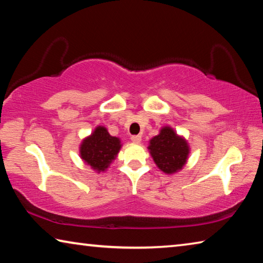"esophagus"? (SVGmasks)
<instances>
[{"label": "esophagus", "mask_w": 263, "mask_h": 263, "mask_svg": "<svg viewBox=\"0 0 263 263\" xmlns=\"http://www.w3.org/2000/svg\"><path fill=\"white\" fill-rule=\"evenodd\" d=\"M131 140L133 141V142H136V144H139V142L141 141V136H132L131 137Z\"/></svg>", "instance_id": "esophagus-1"}]
</instances>
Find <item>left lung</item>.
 I'll use <instances>...</instances> for the list:
<instances>
[{
	"mask_svg": "<svg viewBox=\"0 0 263 263\" xmlns=\"http://www.w3.org/2000/svg\"><path fill=\"white\" fill-rule=\"evenodd\" d=\"M148 149L154 162L166 174L182 169L189 155L186 141L168 126L162 127L159 135L151 139Z\"/></svg>",
	"mask_w": 263,
	"mask_h": 263,
	"instance_id": "8db88e82",
	"label": "left lung"
}]
</instances>
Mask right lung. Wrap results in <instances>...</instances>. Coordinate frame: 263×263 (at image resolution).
I'll use <instances>...</instances> for the list:
<instances>
[{
    "instance_id": "1",
    "label": "right lung",
    "mask_w": 263,
    "mask_h": 263,
    "mask_svg": "<svg viewBox=\"0 0 263 263\" xmlns=\"http://www.w3.org/2000/svg\"><path fill=\"white\" fill-rule=\"evenodd\" d=\"M121 140L109 135L106 128L97 126L95 131L82 141L80 147L81 158L92 169L103 172L118 154Z\"/></svg>"
}]
</instances>
